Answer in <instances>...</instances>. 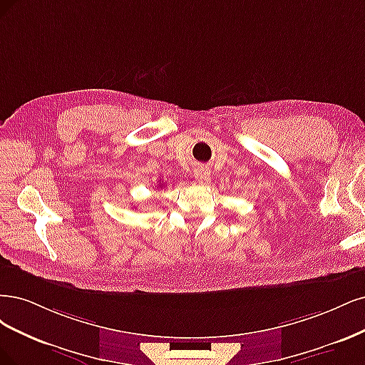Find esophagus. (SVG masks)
Returning <instances> with one entry per match:
<instances>
[{"instance_id":"esophagus-1","label":"esophagus","mask_w":365,"mask_h":365,"mask_svg":"<svg viewBox=\"0 0 365 365\" xmlns=\"http://www.w3.org/2000/svg\"><path fill=\"white\" fill-rule=\"evenodd\" d=\"M194 175H195V179H197L200 183H207V182L210 180V173H209V170H207L206 167H203V165H200V167L195 168Z\"/></svg>"}]
</instances>
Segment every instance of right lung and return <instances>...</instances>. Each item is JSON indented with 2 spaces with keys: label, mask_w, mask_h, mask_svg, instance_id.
<instances>
[{
  "label": "right lung",
  "mask_w": 365,
  "mask_h": 365,
  "mask_svg": "<svg viewBox=\"0 0 365 365\" xmlns=\"http://www.w3.org/2000/svg\"><path fill=\"white\" fill-rule=\"evenodd\" d=\"M159 186H162V183H160V185H159Z\"/></svg>",
  "instance_id": "1"
}]
</instances>
